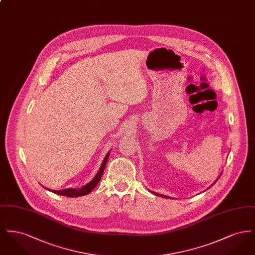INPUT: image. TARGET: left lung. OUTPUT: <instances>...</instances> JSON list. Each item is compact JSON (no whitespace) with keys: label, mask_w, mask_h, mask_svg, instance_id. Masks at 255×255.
<instances>
[{"label":"left lung","mask_w":255,"mask_h":255,"mask_svg":"<svg viewBox=\"0 0 255 255\" xmlns=\"http://www.w3.org/2000/svg\"><path fill=\"white\" fill-rule=\"evenodd\" d=\"M217 181H218V180H216V181H215V182H217ZM215 182H214V183H215ZM214 183H213V184H214ZM213 184H212V185H213ZM212 185H211V186H212ZM151 192H152L153 194L156 195V196H158V197H163V198H166V199H171V197H168V196H165V195L158 194V193H156V192H153V191H151Z\"/></svg>","instance_id":"obj_1"}]
</instances>
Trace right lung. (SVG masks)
<instances>
[{"instance_id":"obj_1","label":"right lung","mask_w":255,"mask_h":255,"mask_svg":"<svg viewBox=\"0 0 255 255\" xmlns=\"http://www.w3.org/2000/svg\"><path fill=\"white\" fill-rule=\"evenodd\" d=\"M110 151L107 153V155L105 156V158L102 161V164L100 166V168L98 170V172L96 175V177L89 182L87 183L85 186H83L82 188L80 189H76V188H67V189H63V190H51L49 189L47 187H45L46 189H48L49 191L55 193V194L61 195V196H67V197H71V198H75V197H80V196H84V195L89 194L90 192H92V190L96 187L97 185V183L100 181L102 175H103V172L105 169V166H106V163L108 161V158H109Z\"/></svg>"}]
</instances>
